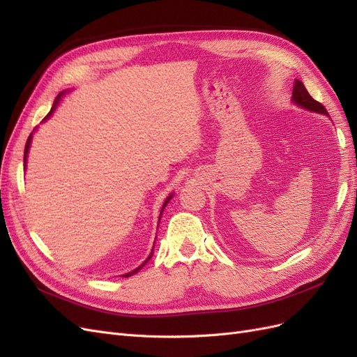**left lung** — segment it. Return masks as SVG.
<instances>
[{"label":"left lung","instance_id":"left-lung-1","mask_svg":"<svg viewBox=\"0 0 357 357\" xmlns=\"http://www.w3.org/2000/svg\"><path fill=\"white\" fill-rule=\"evenodd\" d=\"M291 100H294L298 105L304 107L307 110L311 112H316V113H323V114H328L325 105L320 104L319 101H316L312 96L308 93V91L305 89L304 83L301 80H295V86H294V92H291Z\"/></svg>","mask_w":357,"mask_h":357}]
</instances>
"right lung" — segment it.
I'll use <instances>...</instances> for the list:
<instances>
[{"label":"right lung","mask_w":357,"mask_h":357,"mask_svg":"<svg viewBox=\"0 0 357 357\" xmlns=\"http://www.w3.org/2000/svg\"><path fill=\"white\" fill-rule=\"evenodd\" d=\"M61 95H62V93H59V95L56 96V100H55V102H53V107H52V110L49 112V114H47L46 117H49V116L52 114L53 109H55V105L58 104V101H59V98H61ZM31 138H32V134H31V135L28 137V142H26V144H25V152H24V165H25V167H26V155H28V149H29V144H31ZM169 199H171V197H169V198H168V199L165 201V204H164V207H165V205H167V202H168ZM164 207H162V211H164ZM162 211H160V214H162ZM159 220H160V218H159ZM150 257H152V255H150V256H149V259H150ZM149 259H147V261H149ZM147 261H146V262H147ZM146 262H144V264H146ZM144 264H143V265H144ZM143 265H142V266H138L137 269H134V271H132V273H128V274H125V277H129V275H132V274H135V273L138 271V269H142V268H143Z\"/></svg>","instance_id":"right-lung-1"}]
</instances>
